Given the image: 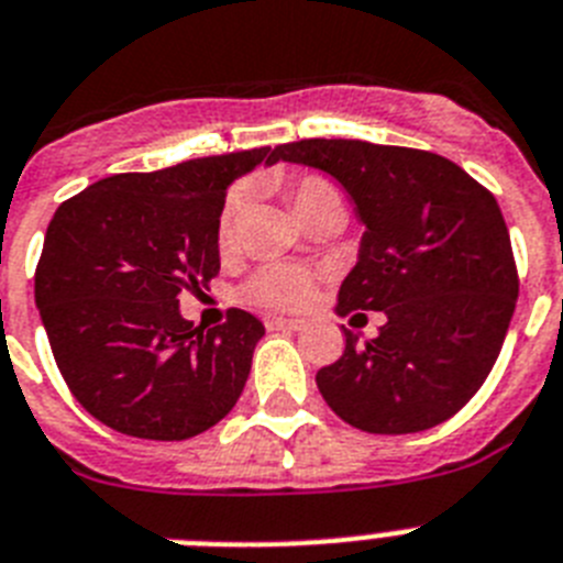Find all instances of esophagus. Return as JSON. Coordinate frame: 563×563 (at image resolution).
<instances>
[{"instance_id":"34e87169","label":"esophagus","mask_w":563,"mask_h":563,"mask_svg":"<svg viewBox=\"0 0 563 563\" xmlns=\"http://www.w3.org/2000/svg\"><path fill=\"white\" fill-rule=\"evenodd\" d=\"M268 329H291V332H297V329H303V320L272 318V320H268Z\"/></svg>"}]
</instances>
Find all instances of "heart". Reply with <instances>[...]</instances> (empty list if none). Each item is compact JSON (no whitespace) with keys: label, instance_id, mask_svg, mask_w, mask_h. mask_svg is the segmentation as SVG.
Wrapping results in <instances>:
<instances>
[{"label":"heart","instance_id":"heart-1","mask_svg":"<svg viewBox=\"0 0 563 563\" xmlns=\"http://www.w3.org/2000/svg\"><path fill=\"white\" fill-rule=\"evenodd\" d=\"M289 191L300 217H309L311 211H318L325 202L340 200V191L334 188V183L318 177V174L297 177ZM245 206H249V188H231L223 209H220V223H217L220 249H231V245L238 243ZM314 283H318V272H311V268L274 263V266H263L249 277V283L243 286V297L249 303L266 306V309H300L314 295Z\"/></svg>","mask_w":563,"mask_h":563}]
</instances>
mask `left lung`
I'll return each mask as SVG.
<instances>
[{"mask_svg": "<svg viewBox=\"0 0 563 563\" xmlns=\"http://www.w3.org/2000/svg\"><path fill=\"white\" fill-rule=\"evenodd\" d=\"M332 174L366 225L338 314L384 311L377 338L346 332L318 372L332 412L372 434L432 429L493 372L518 300L512 243L493 191L432 151L363 140H297L268 163Z\"/></svg>", "mask_w": 563, "mask_h": 563, "instance_id": "1", "label": "left lung"}]
</instances>
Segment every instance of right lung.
Masks as SVG:
<instances>
[{
  "instance_id": "obj_1",
  "label": "right lung",
  "mask_w": 563,
  "mask_h": 563,
  "mask_svg": "<svg viewBox=\"0 0 563 563\" xmlns=\"http://www.w3.org/2000/svg\"><path fill=\"white\" fill-rule=\"evenodd\" d=\"M268 157L252 148L113 174L56 209L33 295L70 395L99 423L186 441L234 409L266 329L243 309L194 325L179 295L217 277L225 191Z\"/></svg>"
}]
</instances>
